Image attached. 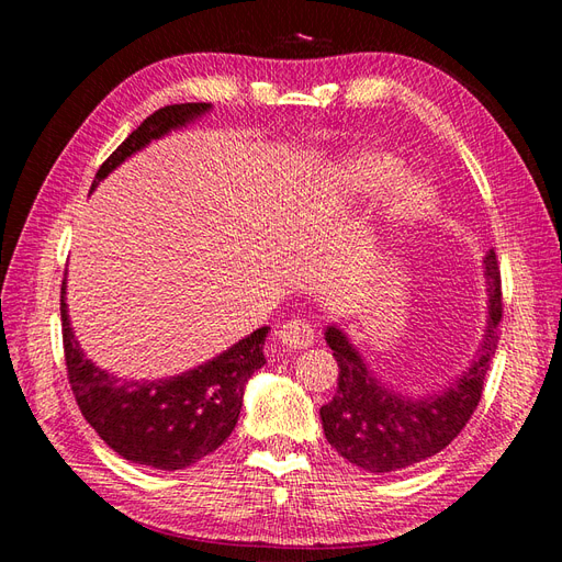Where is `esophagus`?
I'll return each mask as SVG.
<instances>
[{
    "label": "esophagus",
    "instance_id": "esophagus-1",
    "mask_svg": "<svg viewBox=\"0 0 562 562\" xmlns=\"http://www.w3.org/2000/svg\"><path fill=\"white\" fill-rule=\"evenodd\" d=\"M277 335H279V342L288 349H307L310 345H314L316 330L307 318H291L283 323Z\"/></svg>",
    "mask_w": 562,
    "mask_h": 562
}]
</instances>
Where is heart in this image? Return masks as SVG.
<instances>
[{
    "instance_id": "heart-1",
    "label": "heart",
    "mask_w": 562,
    "mask_h": 562,
    "mask_svg": "<svg viewBox=\"0 0 562 562\" xmlns=\"http://www.w3.org/2000/svg\"><path fill=\"white\" fill-rule=\"evenodd\" d=\"M403 173V161L389 155V151L361 149L337 166V171L330 176L333 182L323 187V196H375L396 183L397 187L391 190L386 201L391 223L415 225L434 213L436 196L431 187L417 178H407L398 183Z\"/></svg>"
}]
</instances>
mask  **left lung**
I'll return each instance as SVG.
<instances>
[{
  "instance_id": "8db88e82",
  "label": "left lung",
  "mask_w": 562,
  "mask_h": 562,
  "mask_svg": "<svg viewBox=\"0 0 562 562\" xmlns=\"http://www.w3.org/2000/svg\"><path fill=\"white\" fill-rule=\"evenodd\" d=\"M487 330L471 368L446 391L422 398L403 396L372 378L361 353L337 326L326 328V342L339 368L337 391L321 407L328 443L347 462L370 473L415 467L438 454L467 427L481 403L483 382L499 342L502 277L495 250L485 255Z\"/></svg>"
}]
</instances>
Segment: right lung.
<instances>
[{"instance_id": "add662e5", "label": "right lung", "mask_w": 562, "mask_h": 562, "mask_svg": "<svg viewBox=\"0 0 562 562\" xmlns=\"http://www.w3.org/2000/svg\"><path fill=\"white\" fill-rule=\"evenodd\" d=\"M209 110V103H182L149 114L98 168L91 190L135 151ZM60 321L67 380L83 419L128 462L159 471L187 469L223 446L239 419L246 382L265 366L267 326L182 375L122 380L83 356L70 328L65 281L60 288Z\"/></svg>"}]
</instances>
